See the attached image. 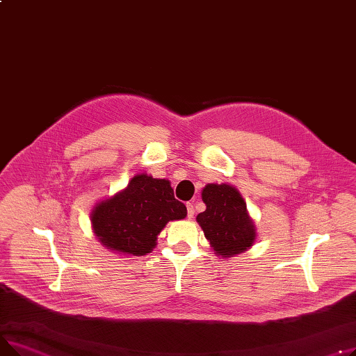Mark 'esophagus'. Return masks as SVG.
<instances>
[{
    "label": "esophagus",
    "mask_w": 356,
    "mask_h": 356,
    "mask_svg": "<svg viewBox=\"0 0 356 356\" xmlns=\"http://www.w3.org/2000/svg\"><path fill=\"white\" fill-rule=\"evenodd\" d=\"M193 216H195V208H193V204H192V203H188V218L192 219Z\"/></svg>",
    "instance_id": "obj_1"
}]
</instances>
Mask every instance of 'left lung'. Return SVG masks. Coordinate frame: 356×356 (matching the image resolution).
<instances>
[{"instance_id":"8db88e82","label":"left lung","mask_w":356,"mask_h":356,"mask_svg":"<svg viewBox=\"0 0 356 356\" xmlns=\"http://www.w3.org/2000/svg\"><path fill=\"white\" fill-rule=\"evenodd\" d=\"M204 212L196 216L215 254L229 258L248 251L257 229L239 191L228 183H208L202 191Z\"/></svg>"}]
</instances>
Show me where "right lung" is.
<instances>
[{
  "label": "right lung",
  "mask_w": 356,
  "mask_h": 356,
  "mask_svg": "<svg viewBox=\"0 0 356 356\" xmlns=\"http://www.w3.org/2000/svg\"><path fill=\"white\" fill-rule=\"evenodd\" d=\"M186 215L188 209L175 197L170 181L140 173L127 188L93 207L90 223L101 245L111 252L141 257L153 251L168 222Z\"/></svg>",
  "instance_id": "obj_1"
}]
</instances>
